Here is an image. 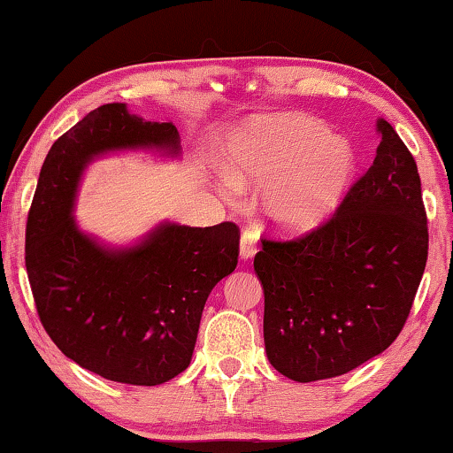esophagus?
I'll return each instance as SVG.
<instances>
[{"label":"esophagus","instance_id":"esophagus-1","mask_svg":"<svg viewBox=\"0 0 453 453\" xmlns=\"http://www.w3.org/2000/svg\"><path fill=\"white\" fill-rule=\"evenodd\" d=\"M257 235L254 232H250V229H245L242 234V242H240V256L242 259H251L256 256L257 251Z\"/></svg>","mask_w":453,"mask_h":453}]
</instances>
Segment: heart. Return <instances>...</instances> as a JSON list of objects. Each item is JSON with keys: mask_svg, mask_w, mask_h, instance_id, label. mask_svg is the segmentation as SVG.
<instances>
[{"mask_svg": "<svg viewBox=\"0 0 453 453\" xmlns=\"http://www.w3.org/2000/svg\"><path fill=\"white\" fill-rule=\"evenodd\" d=\"M232 180L221 189L234 196L238 186L264 188L262 210L288 234H305L340 210L354 181L357 157L346 137L332 135L318 118L281 113L257 119L227 145Z\"/></svg>", "mask_w": 453, "mask_h": 453, "instance_id": "heart-1", "label": "heart"}]
</instances>
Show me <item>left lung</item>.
<instances>
[{"label":"left lung","mask_w":453,"mask_h":453,"mask_svg":"<svg viewBox=\"0 0 453 453\" xmlns=\"http://www.w3.org/2000/svg\"><path fill=\"white\" fill-rule=\"evenodd\" d=\"M370 170L332 218L289 242L262 240L270 364L294 381L348 373L381 354L410 316L427 262L416 159L386 119Z\"/></svg>","instance_id":"1"}]
</instances>
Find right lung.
<instances>
[{
	"instance_id": "1",
	"label": "right lung",
	"mask_w": 453,
	"mask_h": 453,
	"mask_svg": "<svg viewBox=\"0 0 453 453\" xmlns=\"http://www.w3.org/2000/svg\"><path fill=\"white\" fill-rule=\"evenodd\" d=\"M124 150L180 156V134L105 104L51 145L27 216L26 267L61 354L105 380L159 386L189 365L205 300L237 265L240 227L164 221L129 248L83 234L72 216L83 170Z\"/></svg>"
}]
</instances>
